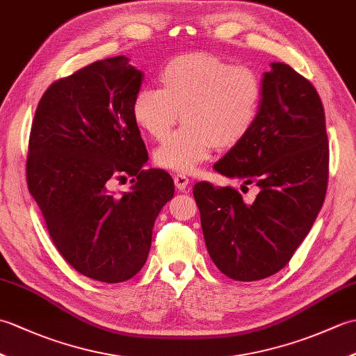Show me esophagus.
Returning <instances> with one entry per match:
<instances>
[{
  "instance_id": "esophagus-1",
  "label": "esophagus",
  "mask_w": 356,
  "mask_h": 356,
  "mask_svg": "<svg viewBox=\"0 0 356 356\" xmlns=\"http://www.w3.org/2000/svg\"><path fill=\"white\" fill-rule=\"evenodd\" d=\"M174 184H176L179 191H185L188 184H190V179H188L185 174H176V176H174Z\"/></svg>"
}]
</instances>
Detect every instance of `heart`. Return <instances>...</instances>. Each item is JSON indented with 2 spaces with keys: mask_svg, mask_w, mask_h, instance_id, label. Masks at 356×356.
I'll return each mask as SVG.
<instances>
[{
  "mask_svg": "<svg viewBox=\"0 0 356 356\" xmlns=\"http://www.w3.org/2000/svg\"><path fill=\"white\" fill-rule=\"evenodd\" d=\"M161 88L136 93L133 119L149 138L162 140L182 116L184 127L154 151L161 168L191 172L216 148L243 142L260 118L264 86L249 65H232L208 51L171 58L159 72Z\"/></svg>",
  "mask_w": 356,
  "mask_h": 356,
  "instance_id": "1",
  "label": "heart"
}]
</instances>
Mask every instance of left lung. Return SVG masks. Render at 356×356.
<instances>
[{"mask_svg":"<svg viewBox=\"0 0 356 356\" xmlns=\"http://www.w3.org/2000/svg\"><path fill=\"white\" fill-rule=\"evenodd\" d=\"M263 86L254 130L214 165L223 176L259 186L255 200L243 202L232 186L193 188L209 257L237 282L270 277L291 261L327 190L326 119L315 87L282 63L264 73Z\"/></svg>","mask_w":356,"mask_h":356,"instance_id":"1","label":"left lung"}]
</instances>
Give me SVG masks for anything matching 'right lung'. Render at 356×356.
I'll return each mask as SVG.
<instances>
[{
    "mask_svg": "<svg viewBox=\"0 0 356 356\" xmlns=\"http://www.w3.org/2000/svg\"><path fill=\"white\" fill-rule=\"evenodd\" d=\"M142 72L115 56L53 82L38 104L26 177L49 236L79 274L122 283L143 268L157 214L174 195L165 170H143L148 151L133 119ZM132 179L130 193L111 185Z\"/></svg>",
    "mask_w": 356,
    "mask_h": 356,
    "instance_id": "add662e5",
    "label": "right lung"
}]
</instances>
